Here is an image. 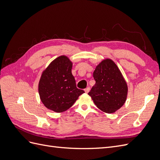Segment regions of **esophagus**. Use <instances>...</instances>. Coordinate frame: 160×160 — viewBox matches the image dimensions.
Wrapping results in <instances>:
<instances>
[{"label":"esophagus","mask_w":160,"mask_h":160,"mask_svg":"<svg viewBox=\"0 0 160 160\" xmlns=\"http://www.w3.org/2000/svg\"><path fill=\"white\" fill-rule=\"evenodd\" d=\"M89 91H90V88H89V87H88V88H87L86 89H85V92L86 93H88Z\"/></svg>","instance_id":"1"}]
</instances>
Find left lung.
<instances>
[{
    "label": "left lung",
    "mask_w": 160,
    "mask_h": 160,
    "mask_svg": "<svg viewBox=\"0 0 160 160\" xmlns=\"http://www.w3.org/2000/svg\"><path fill=\"white\" fill-rule=\"evenodd\" d=\"M95 84L88 95L99 109L112 113L126 101L128 85L120 70L109 59L101 61L93 72Z\"/></svg>",
    "instance_id": "left-lung-1"
}]
</instances>
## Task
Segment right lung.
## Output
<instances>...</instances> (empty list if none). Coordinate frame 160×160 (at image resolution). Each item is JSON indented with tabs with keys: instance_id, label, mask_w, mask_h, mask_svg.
Here are the masks:
<instances>
[{
	"instance_id": "obj_1",
	"label": "right lung",
	"mask_w": 160,
	"mask_h": 160,
	"mask_svg": "<svg viewBox=\"0 0 160 160\" xmlns=\"http://www.w3.org/2000/svg\"><path fill=\"white\" fill-rule=\"evenodd\" d=\"M72 65L67 57H57L42 72L38 83V93L42 103L57 113L69 109L85 92L77 88L71 72Z\"/></svg>"
}]
</instances>
